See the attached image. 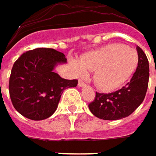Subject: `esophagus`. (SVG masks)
<instances>
[{
  "instance_id": "esophagus-1",
  "label": "esophagus",
  "mask_w": 156,
  "mask_h": 156,
  "mask_svg": "<svg viewBox=\"0 0 156 156\" xmlns=\"http://www.w3.org/2000/svg\"><path fill=\"white\" fill-rule=\"evenodd\" d=\"M78 85L79 87H84L87 86V85H86V83H85L84 81H82V80H79V81H78Z\"/></svg>"
}]
</instances>
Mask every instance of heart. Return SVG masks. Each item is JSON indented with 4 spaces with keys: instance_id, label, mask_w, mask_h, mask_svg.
Returning <instances> with one entry per match:
<instances>
[{
    "instance_id": "obj_1",
    "label": "heart",
    "mask_w": 156,
    "mask_h": 156,
    "mask_svg": "<svg viewBox=\"0 0 156 156\" xmlns=\"http://www.w3.org/2000/svg\"><path fill=\"white\" fill-rule=\"evenodd\" d=\"M138 53L133 48L111 44L84 55L80 61L72 60L71 67L78 76L94 72V81L100 89L112 91L131 78L138 66Z\"/></svg>"
}]
</instances>
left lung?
<instances>
[{"label":"left lung","instance_id":"left-lung-1","mask_svg":"<svg viewBox=\"0 0 156 156\" xmlns=\"http://www.w3.org/2000/svg\"><path fill=\"white\" fill-rule=\"evenodd\" d=\"M139 62L132 79L120 90L110 94L96 93L89 104L90 111L103 120H119L129 116L141 104L146 96L149 79V64L140 47L136 48Z\"/></svg>","mask_w":156,"mask_h":156}]
</instances>
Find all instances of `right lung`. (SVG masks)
<instances>
[{"instance_id": "add662e5", "label": "right lung", "mask_w": 156, "mask_h": 156, "mask_svg": "<svg viewBox=\"0 0 156 156\" xmlns=\"http://www.w3.org/2000/svg\"><path fill=\"white\" fill-rule=\"evenodd\" d=\"M64 54L40 48L23 53L15 62L9 78V95L16 110L26 118L40 121L50 117L58 107L61 95L77 79H65L54 69L64 64Z\"/></svg>"}]
</instances>
